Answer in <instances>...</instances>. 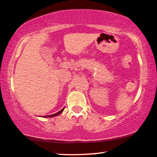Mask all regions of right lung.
Returning a JSON list of instances; mask_svg holds the SVG:
<instances>
[{"instance_id": "obj_1", "label": "right lung", "mask_w": 157, "mask_h": 157, "mask_svg": "<svg viewBox=\"0 0 157 157\" xmlns=\"http://www.w3.org/2000/svg\"><path fill=\"white\" fill-rule=\"evenodd\" d=\"M63 109H64V108H63L61 109V110H60L59 112H58V113H55V114H52V115H50V116H43V117H54V116H58V115H59V114H60V113H61L62 112H63Z\"/></svg>"}]
</instances>
